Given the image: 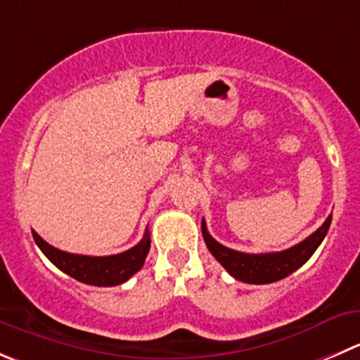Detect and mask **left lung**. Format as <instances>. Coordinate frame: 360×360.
Masks as SVG:
<instances>
[{
    "mask_svg": "<svg viewBox=\"0 0 360 360\" xmlns=\"http://www.w3.org/2000/svg\"><path fill=\"white\" fill-rule=\"evenodd\" d=\"M330 221L332 217L328 215L327 221L300 244L293 245L286 251L265 252V255H249V252L224 248V245L212 238V235L207 231L205 221L201 222V231H203V238L208 251L235 279L242 281V283H249V285H269V283L285 279L286 276L295 272L299 266H302L313 256V252L316 251L318 245L321 244V240L327 235Z\"/></svg>",
    "mask_w": 360,
    "mask_h": 360,
    "instance_id": "obj_1",
    "label": "left lung"
}]
</instances>
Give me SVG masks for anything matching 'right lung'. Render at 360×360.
Segmentation results:
<instances>
[{
    "label": "right lung",
    "instance_id": "add662e5",
    "mask_svg": "<svg viewBox=\"0 0 360 360\" xmlns=\"http://www.w3.org/2000/svg\"><path fill=\"white\" fill-rule=\"evenodd\" d=\"M32 233L40 251L61 272L68 274V276L81 281L84 285L94 286H116L125 283L127 279H131L141 269L150 251L148 228H146L139 244H136L129 251L112 256L72 255V252L60 251V249L49 245L37 231H32Z\"/></svg>",
    "mask_w": 360,
    "mask_h": 360
}]
</instances>
